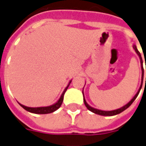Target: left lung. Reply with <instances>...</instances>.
Masks as SVG:
<instances>
[{"mask_svg":"<svg viewBox=\"0 0 146 146\" xmlns=\"http://www.w3.org/2000/svg\"><path fill=\"white\" fill-rule=\"evenodd\" d=\"M133 48H134L135 51L136 52V54H138V56L139 58L140 59V63H141V69H142V82H141V85H140L139 88L138 90V92L135 95V96L133 98H131V101H129V102H128L126 105H125L124 106L121 107V108H118V109H115V110H111V111H103V110H100V109H98V108H95L92 107V106H90L87 103L86 100H85V96H84V92H82V94H83V100H84V103H85V106L87 107V108L88 109L89 111H91L92 112L95 114H97V115H103V116H113V115H118V114L121 113L123 111H125V109L129 108V106H131L132 102L135 100V98H137V96L139 95V93L140 90L142 88V82H143V76H144V69H143V66H142V56H141V54L139 51H138V49H137L136 46L133 44ZM146 68V67H145ZM145 83H146V78H145Z\"/></svg>","mask_w":146,"mask_h":146,"instance_id":"1","label":"left lung"}]
</instances>
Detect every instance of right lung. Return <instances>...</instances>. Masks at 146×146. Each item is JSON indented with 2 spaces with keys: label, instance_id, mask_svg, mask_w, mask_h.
I'll use <instances>...</instances> for the list:
<instances>
[{
  "label": "right lung",
  "instance_id": "1",
  "mask_svg": "<svg viewBox=\"0 0 146 146\" xmlns=\"http://www.w3.org/2000/svg\"><path fill=\"white\" fill-rule=\"evenodd\" d=\"M71 82H72V80L69 82V83L67 85V87L64 88V92H62L61 94V97L59 98L58 100L56 102L53 104V105H51V106H46V107H36V108H32V107H27V106H23L21 104H20L18 102L20 106H21L24 109H25L27 111H29V112H31V113H35V114H48V113H51V112H54V111H56L57 109H58L60 107H61V104L63 102V100H64V95L65 92L68 89V88L69 87V85L71 84Z\"/></svg>",
  "mask_w": 146,
  "mask_h": 146
}]
</instances>
